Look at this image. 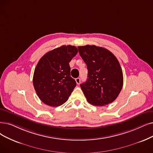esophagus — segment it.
<instances>
[{
	"instance_id": "obj_1",
	"label": "esophagus",
	"mask_w": 153,
	"mask_h": 153,
	"mask_svg": "<svg viewBox=\"0 0 153 153\" xmlns=\"http://www.w3.org/2000/svg\"><path fill=\"white\" fill-rule=\"evenodd\" d=\"M75 81H76V83H77L78 85L80 84V78H76L75 79Z\"/></svg>"
}]
</instances>
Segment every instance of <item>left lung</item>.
Masks as SVG:
<instances>
[{"label":"left lung","mask_w":153,"mask_h":153,"mask_svg":"<svg viewBox=\"0 0 153 153\" xmlns=\"http://www.w3.org/2000/svg\"><path fill=\"white\" fill-rule=\"evenodd\" d=\"M78 49L88 69L87 80L80 84L87 101L96 106L113 102L123 86V73L119 61L104 48L86 45Z\"/></svg>","instance_id":"left-lung-1"}]
</instances>
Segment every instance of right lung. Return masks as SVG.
Listing matches in <instances>:
<instances>
[{
	"instance_id": "1",
	"label": "right lung",
	"mask_w": 153,
	"mask_h": 153,
	"mask_svg": "<svg viewBox=\"0 0 153 153\" xmlns=\"http://www.w3.org/2000/svg\"><path fill=\"white\" fill-rule=\"evenodd\" d=\"M78 49L63 45L46 53L36 66L33 85L40 100L51 107L62 105L68 100L76 83L70 76L69 63Z\"/></svg>"
}]
</instances>
